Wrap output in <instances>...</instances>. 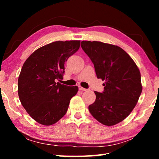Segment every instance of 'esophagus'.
I'll return each mask as SVG.
<instances>
[{
	"label": "esophagus",
	"mask_w": 159,
	"mask_h": 159,
	"mask_svg": "<svg viewBox=\"0 0 159 159\" xmlns=\"http://www.w3.org/2000/svg\"><path fill=\"white\" fill-rule=\"evenodd\" d=\"M79 90H81V91H86V90H87V89H85V88L81 87L80 85L79 86Z\"/></svg>",
	"instance_id": "1"
}]
</instances>
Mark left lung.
Listing matches in <instances>:
<instances>
[{
	"label": "left lung",
	"instance_id": "obj_1",
	"mask_svg": "<svg viewBox=\"0 0 159 159\" xmlns=\"http://www.w3.org/2000/svg\"><path fill=\"white\" fill-rule=\"evenodd\" d=\"M80 46L93 63L98 79L105 81L103 92L95 91V101L88 107L90 114L105 125L121 122L133 111L141 95L138 67L116 45L83 41Z\"/></svg>",
	"mask_w": 159,
	"mask_h": 159
}]
</instances>
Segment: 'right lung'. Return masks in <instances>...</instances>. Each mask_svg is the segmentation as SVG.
<instances>
[{
	"label": "right lung",
	"instance_id": "obj_1",
	"mask_svg": "<svg viewBox=\"0 0 159 159\" xmlns=\"http://www.w3.org/2000/svg\"><path fill=\"white\" fill-rule=\"evenodd\" d=\"M80 41H55L39 48L24 63L18 79V95L26 112L40 124L51 125L67 111L78 86L62 79L64 63L80 48Z\"/></svg>",
	"mask_w": 159,
	"mask_h": 159
}]
</instances>
